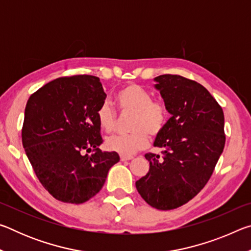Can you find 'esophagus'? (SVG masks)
<instances>
[{"label":"esophagus","instance_id":"34e87169","mask_svg":"<svg viewBox=\"0 0 251 251\" xmlns=\"http://www.w3.org/2000/svg\"><path fill=\"white\" fill-rule=\"evenodd\" d=\"M130 159H133V157H131V156H121V160H122V161L130 160Z\"/></svg>","mask_w":251,"mask_h":251}]
</instances>
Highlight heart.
I'll return each instance as SVG.
<instances>
[{
    "mask_svg": "<svg viewBox=\"0 0 251 251\" xmlns=\"http://www.w3.org/2000/svg\"><path fill=\"white\" fill-rule=\"evenodd\" d=\"M116 103L122 113L133 114L130 131L127 136H112L106 139L105 147L122 156H131L148 145V135H159L166 126L168 112L163 101L152 100V95L142 86L130 84L116 94ZM97 122L106 133H112L117 126L116 112L107 101L100 105L96 112Z\"/></svg>",
    "mask_w": 251,
    "mask_h": 251,
    "instance_id": "heart-1",
    "label": "heart"
}]
</instances>
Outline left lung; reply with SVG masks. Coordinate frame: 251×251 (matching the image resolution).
Masks as SVG:
<instances>
[{"mask_svg": "<svg viewBox=\"0 0 251 251\" xmlns=\"http://www.w3.org/2000/svg\"><path fill=\"white\" fill-rule=\"evenodd\" d=\"M172 117L155 147L163 157L146 154L150 171L136 181L148 205L159 210L175 209L205 187L225 147L223 108L205 87L179 75L154 78Z\"/></svg>", "mask_w": 251, "mask_h": 251, "instance_id": "1", "label": "left lung"}]
</instances>
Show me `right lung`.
<instances>
[{"instance_id": "add662e5", "label": "right lung", "mask_w": 251, "mask_h": 251, "mask_svg": "<svg viewBox=\"0 0 251 251\" xmlns=\"http://www.w3.org/2000/svg\"><path fill=\"white\" fill-rule=\"evenodd\" d=\"M105 99L99 77L75 75L52 80L27 100L23 147L41 184L57 201H87L120 161L117 152L99 148L103 139L96 112Z\"/></svg>"}]
</instances>
